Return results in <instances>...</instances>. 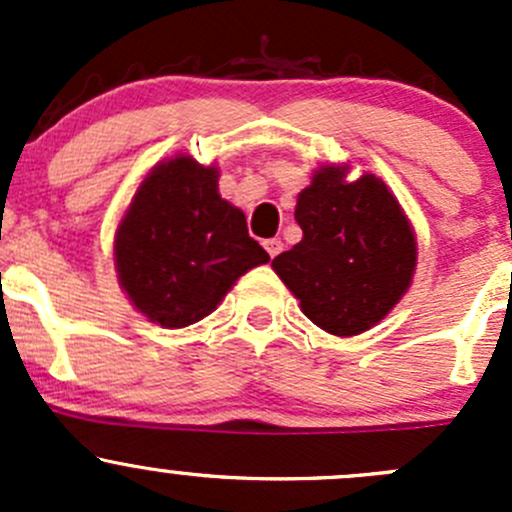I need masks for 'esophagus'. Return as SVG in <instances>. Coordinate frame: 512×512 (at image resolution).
<instances>
[{
  "instance_id": "esophagus-1",
  "label": "esophagus",
  "mask_w": 512,
  "mask_h": 512,
  "mask_svg": "<svg viewBox=\"0 0 512 512\" xmlns=\"http://www.w3.org/2000/svg\"><path fill=\"white\" fill-rule=\"evenodd\" d=\"M265 250L270 257H277L282 250H285V245H282L280 237H270V240H265Z\"/></svg>"
}]
</instances>
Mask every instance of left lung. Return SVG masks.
<instances>
[{
    "instance_id": "1",
    "label": "left lung",
    "mask_w": 512,
    "mask_h": 512,
    "mask_svg": "<svg viewBox=\"0 0 512 512\" xmlns=\"http://www.w3.org/2000/svg\"><path fill=\"white\" fill-rule=\"evenodd\" d=\"M302 240L272 260L302 312L324 332L354 337L379 324L414 280L416 235L386 183L322 165L299 193Z\"/></svg>"
}]
</instances>
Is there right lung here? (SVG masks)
Here are the masks:
<instances>
[{
    "instance_id": "obj_1",
    "label": "right lung",
    "mask_w": 512,
    "mask_h": 512,
    "mask_svg": "<svg viewBox=\"0 0 512 512\" xmlns=\"http://www.w3.org/2000/svg\"><path fill=\"white\" fill-rule=\"evenodd\" d=\"M218 178L215 165L190 156L160 160L116 230L118 282L165 329L208 317L247 270L270 262L247 235L245 213L220 198Z\"/></svg>"
}]
</instances>
